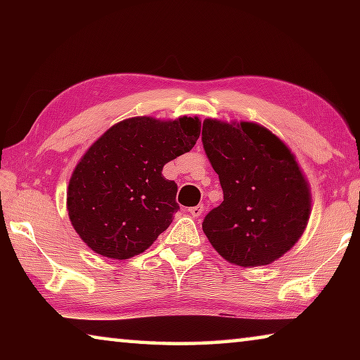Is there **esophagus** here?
I'll return each instance as SVG.
<instances>
[{"instance_id": "esophagus-1", "label": "esophagus", "mask_w": 360, "mask_h": 360, "mask_svg": "<svg viewBox=\"0 0 360 360\" xmlns=\"http://www.w3.org/2000/svg\"><path fill=\"white\" fill-rule=\"evenodd\" d=\"M203 211H205V208H203V205H198V206H192V208H188V212H191V214L193 216V217H200L203 214Z\"/></svg>"}]
</instances>
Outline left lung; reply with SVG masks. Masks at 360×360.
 Wrapping results in <instances>:
<instances>
[{"label": "left lung", "mask_w": 360, "mask_h": 360, "mask_svg": "<svg viewBox=\"0 0 360 360\" xmlns=\"http://www.w3.org/2000/svg\"><path fill=\"white\" fill-rule=\"evenodd\" d=\"M202 143L224 192L203 221L211 246L238 266L283 257L311 214V191L295 155L255 122L205 119Z\"/></svg>", "instance_id": "obj_1"}]
</instances>
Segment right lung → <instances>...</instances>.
I'll use <instances>...</instances> for the list:
<instances>
[{
  "instance_id": "obj_1",
  "label": "right lung",
  "mask_w": 360,
  "mask_h": 360,
  "mask_svg": "<svg viewBox=\"0 0 360 360\" xmlns=\"http://www.w3.org/2000/svg\"><path fill=\"white\" fill-rule=\"evenodd\" d=\"M202 130L195 117H130L108 129L72 172L66 208L92 251L125 260L144 252L178 212V186L163 178L165 163L191 150Z\"/></svg>"
}]
</instances>
